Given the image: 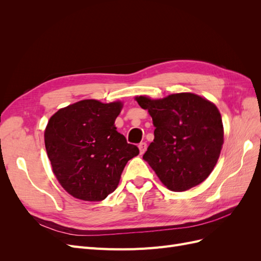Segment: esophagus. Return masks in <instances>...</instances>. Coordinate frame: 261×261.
I'll return each instance as SVG.
<instances>
[{"mask_svg": "<svg viewBox=\"0 0 261 261\" xmlns=\"http://www.w3.org/2000/svg\"><path fill=\"white\" fill-rule=\"evenodd\" d=\"M138 148H139V151H140V154L145 153V151L147 150V144L146 143H140L138 145Z\"/></svg>", "mask_w": 261, "mask_h": 261, "instance_id": "obj_1", "label": "esophagus"}]
</instances>
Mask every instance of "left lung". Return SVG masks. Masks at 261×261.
<instances>
[{
	"label": "left lung",
	"mask_w": 261,
	"mask_h": 261,
	"mask_svg": "<svg viewBox=\"0 0 261 261\" xmlns=\"http://www.w3.org/2000/svg\"><path fill=\"white\" fill-rule=\"evenodd\" d=\"M148 110L154 139L144 154L162 183L184 192L206 179L218 162L223 145V124L218 108L191 93H174L159 100L136 97Z\"/></svg>",
	"instance_id": "left-lung-1"
}]
</instances>
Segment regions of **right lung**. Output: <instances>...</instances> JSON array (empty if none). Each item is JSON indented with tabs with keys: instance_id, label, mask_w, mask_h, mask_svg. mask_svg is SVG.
<instances>
[{
	"instance_id": "obj_1",
	"label": "right lung",
	"mask_w": 261,
	"mask_h": 261,
	"mask_svg": "<svg viewBox=\"0 0 261 261\" xmlns=\"http://www.w3.org/2000/svg\"><path fill=\"white\" fill-rule=\"evenodd\" d=\"M121 102L82 100L53 114L44 132L46 153L59 183L75 198L101 201L113 193L126 163L138 155L116 130Z\"/></svg>"
}]
</instances>
